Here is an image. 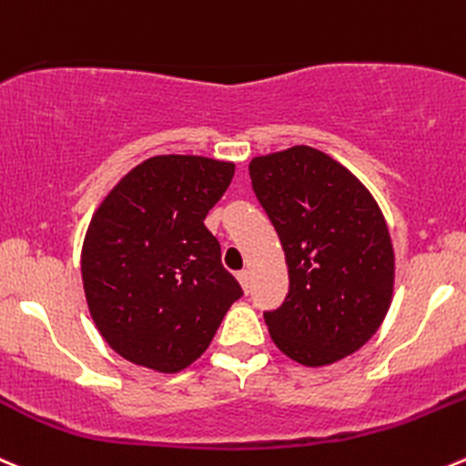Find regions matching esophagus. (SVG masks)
Returning <instances> with one entry per match:
<instances>
[{"instance_id":"esophagus-1","label":"esophagus","mask_w":466,"mask_h":466,"mask_svg":"<svg viewBox=\"0 0 466 466\" xmlns=\"http://www.w3.org/2000/svg\"><path fill=\"white\" fill-rule=\"evenodd\" d=\"M237 278H238V282H241L243 291H248V289H250V273H248V270H238Z\"/></svg>"}]
</instances>
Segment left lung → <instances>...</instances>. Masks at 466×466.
<instances>
[{
	"instance_id": "8db88e82",
	"label": "left lung",
	"mask_w": 466,
	"mask_h": 466,
	"mask_svg": "<svg viewBox=\"0 0 466 466\" xmlns=\"http://www.w3.org/2000/svg\"><path fill=\"white\" fill-rule=\"evenodd\" d=\"M252 191L289 266V293L264 311L275 346L305 367L355 353L394 289L390 229L371 193L323 152L289 147L250 161Z\"/></svg>"
}]
</instances>
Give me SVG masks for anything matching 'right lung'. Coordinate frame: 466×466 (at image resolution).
Instances as JSON below:
<instances>
[{
    "mask_svg": "<svg viewBox=\"0 0 466 466\" xmlns=\"http://www.w3.org/2000/svg\"><path fill=\"white\" fill-rule=\"evenodd\" d=\"M234 177L207 157H152L95 211L81 250L90 316L125 360L161 373L196 362L243 296L205 218Z\"/></svg>",
    "mask_w": 466,
    "mask_h": 466,
    "instance_id": "right-lung-1",
    "label": "right lung"
}]
</instances>
